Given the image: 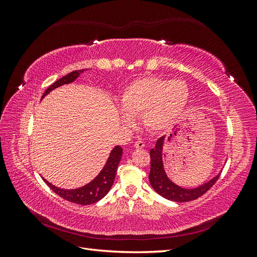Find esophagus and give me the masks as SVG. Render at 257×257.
<instances>
[{
	"label": "esophagus",
	"instance_id": "1",
	"mask_svg": "<svg viewBox=\"0 0 257 257\" xmlns=\"http://www.w3.org/2000/svg\"><path fill=\"white\" fill-rule=\"evenodd\" d=\"M134 146H135V148H137V149H143V148L146 146V144L144 141H137L134 144Z\"/></svg>",
	"mask_w": 257,
	"mask_h": 257
}]
</instances>
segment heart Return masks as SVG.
Instances as JSON below:
<instances>
[{"instance_id":"1","label":"heart","mask_w":257,"mask_h":257,"mask_svg":"<svg viewBox=\"0 0 257 257\" xmlns=\"http://www.w3.org/2000/svg\"><path fill=\"white\" fill-rule=\"evenodd\" d=\"M189 95L184 81L150 76L127 85L120 97V104L128 114L142 116L148 130L160 133L176 122L188 104ZM128 114H122L126 124L132 122Z\"/></svg>"}]
</instances>
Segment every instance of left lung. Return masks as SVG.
Masks as SVG:
<instances>
[{
	"instance_id": "left-lung-1",
	"label": "left lung",
	"mask_w": 257,
	"mask_h": 257,
	"mask_svg": "<svg viewBox=\"0 0 257 257\" xmlns=\"http://www.w3.org/2000/svg\"><path fill=\"white\" fill-rule=\"evenodd\" d=\"M170 137H172V135H170ZM165 136H162L161 138H159L157 144H155V147L150 150L151 167L149 174V181L153 190L164 198L177 201V203L191 201L194 199H197L201 195H204V194L211 189V186L217 181L220 174L215 176L207 183L200 185L195 189H183L181 186H178L173 181L169 180V178L167 177L164 170V166H163L162 151Z\"/></svg>"
}]
</instances>
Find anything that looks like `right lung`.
<instances>
[{
    "instance_id": "1",
    "label": "right lung",
    "mask_w": 257,
    "mask_h": 257,
    "mask_svg": "<svg viewBox=\"0 0 257 257\" xmlns=\"http://www.w3.org/2000/svg\"><path fill=\"white\" fill-rule=\"evenodd\" d=\"M83 71L84 69L74 71L72 73L67 74L66 76L62 77V78H60L56 82H53L50 87L44 92L42 98L45 95H47L48 93L50 91H52L53 89L61 87V85H63V84L73 82ZM122 151H123V149L120 146L114 147L112 151L110 152L109 158H108V160L106 162V165L102 169V172H100L96 176L95 179H93L90 183L85 184L84 186H81V188H79V189L64 190V189H60V188H57V186L52 185L51 183H49L47 180H46V179H44V181L54 193L58 194L59 196L64 198L65 200L71 201V203H75L78 205L94 204V203H96V201L102 199L111 189V186L114 181V178H115L116 168H118L119 162L122 157Z\"/></svg>"
}]
</instances>
